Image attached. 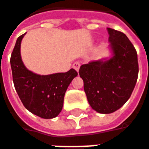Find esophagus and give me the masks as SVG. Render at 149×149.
<instances>
[{"mask_svg":"<svg viewBox=\"0 0 149 149\" xmlns=\"http://www.w3.org/2000/svg\"><path fill=\"white\" fill-rule=\"evenodd\" d=\"M80 65H81V64H80V63L75 62V63H74L72 67H73V68L74 69V70H76L77 71H79V68H80Z\"/></svg>","mask_w":149,"mask_h":149,"instance_id":"34e87169","label":"esophagus"}]
</instances>
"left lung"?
<instances>
[{
  "label": "left lung",
  "instance_id": "8db88e82",
  "mask_svg": "<svg viewBox=\"0 0 149 149\" xmlns=\"http://www.w3.org/2000/svg\"><path fill=\"white\" fill-rule=\"evenodd\" d=\"M112 57L82 64L79 75L92 108L110 114L129 100L138 76L137 51L125 33L107 28Z\"/></svg>",
  "mask_w": 149,
  "mask_h": 149
}]
</instances>
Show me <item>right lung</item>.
<instances>
[{
  "instance_id": "add662e5",
  "label": "right lung",
  "mask_w": 149,
  "mask_h": 149,
  "mask_svg": "<svg viewBox=\"0 0 149 149\" xmlns=\"http://www.w3.org/2000/svg\"><path fill=\"white\" fill-rule=\"evenodd\" d=\"M24 35L17 38L10 59L15 89L29 111L42 118H55L62 110L67 89L78 73L71 68L65 73L40 75L28 70L20 54Z\"/></svg>"
}]
</instances>
